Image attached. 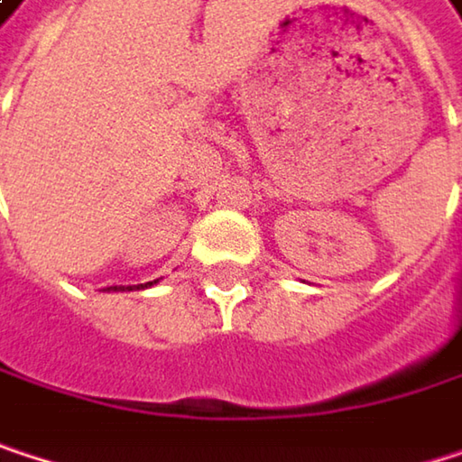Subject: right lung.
Returning a JSON list of instances; mask_svg holds the SVG:
<instances>
[{"instance_id":"obj_1","label":"right lung","mask_w":462,"mask_h":462,"mask_svg":"<svg viewBox=\"0 0 462 462\" xmlns=\"http://www.w3.org/2000/svg\"><path fill=\"white\" fill-rule=\"evenodd\" d=\"M154 283H157V281H149V283H139V286H128V291H134V289H149V286H154ZM112 289L117 291V286H109V291H112ZM120 291H125V286H120Z\"/></svg>"}]
</instances>
